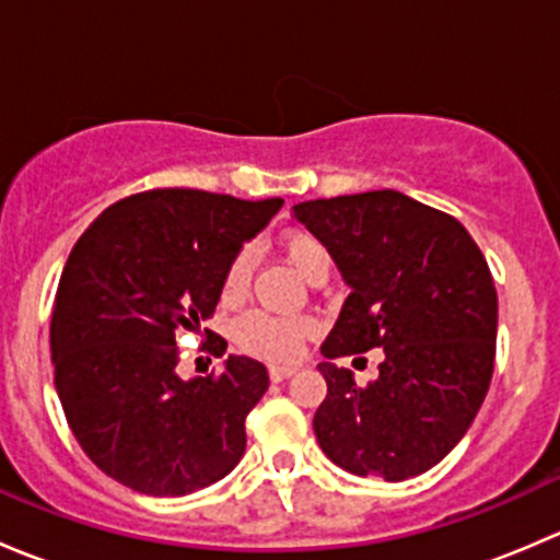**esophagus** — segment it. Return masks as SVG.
I'll return each mask as SVG.
<instances>
[{"mask_svg": "<svg viewBox=\"0 0 560 560\" xmlns=\"http://www.w3.org/2000/svg\"><path fill=\"white\" fill-rule=\"evenodd\" d=\"M298 369H292V365H270L268 369V376L270 382H284L290 380V376H295Z\"/></svg>", "mask_w": 560, "mask_h": 560, "instance_id": "34e87169", "label": "esophagus"}]
</instances>
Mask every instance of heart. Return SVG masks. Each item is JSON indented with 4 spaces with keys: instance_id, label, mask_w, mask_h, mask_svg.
<instances>
[{
    "instance_id": "b5f03b06",
    "label": "heart",
    "mask_w": 560,
    "mask_h": 560,
    "mask_svg": "<svg viewBox=\"0 0 560 560\" xmlns=\"http://www.w3.org/2000/svg\"><path fill=\"white\" fill-rule=\"evenodd\" d=\"M281 252L287 262L298 270L306 281L316 279L319 273H330V252L319 238L303 230H292L281 238ZM254 257L248 248L238 252L224 273V295L241 298L246 292L248 279H252ZM316 325L308 316H270V314H248L238 322L235 341L248 354L270 360V363H290L303 352L308 338L314 336Z\"/></svg>"
}]
</instances>
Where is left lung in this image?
<instances>
[{
  "label": "left lung",
  "instance_id": "left-lung-1",
  "mask_svg": "<svg viewBox=\"0 0 560 560\" xmlns=\"http://www.w3.org/2000/svg\"><path fill=\"white\" fill-rule=\"evenodd\" d=\"M292 219L349 287L316 365L322 453L387 482L428 471L466 436L493 376L499 298L482 252L457 219L395 189L298 202ZM374 346L386 360L365 388L331 363Z\"/></svg>",
  "mask_w": 560,
  "mask_h": 560
}]
</instances>
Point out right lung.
<instances>
[{"mask_svg":"<svg viewBox=\"0 0 560 560\" xmlns=\"http://www.w3.org/2000/svg\"><path fill=\"white\" fill-rule=\"evenodd\" d=\"M200 189H151L105 208L61 273L50 316L56 395L100 471L145 495H186L246 453V415L268 371L230 354L178 380L175 336L217 308L224 273L281 208ZM217 358L228 349L213 338Z\"/></svg>","mask_w":560,"mask_h":560,"instance_id":"right-lung-1","label":"right lung"}]
</instances>
